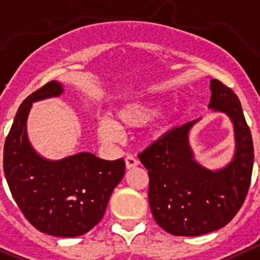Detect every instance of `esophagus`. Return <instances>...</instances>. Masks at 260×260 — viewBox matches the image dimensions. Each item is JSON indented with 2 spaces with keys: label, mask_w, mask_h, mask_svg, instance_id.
Returning <instances> with one entry per match:
<instances>
[{
  "label": "esophagus",
  "mask_w": 260,
  "mask_h": 260,
  "mask_svg": "<svg viewBox=\"0 0 260 260\" xmlns=\"http://www.w3.org/2000/svg\"><path fill=\"white\" fill-rule=\"evenodd\" d=\"M125 163H126V169L127 170H132L134 169V167H137V166H139V160H138L135 157H133V155H127L125 159Z\"/></svg>",
  "instance_id": "1"
}]
</instances>
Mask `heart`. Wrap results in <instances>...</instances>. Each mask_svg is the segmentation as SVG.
Instances as JSON below:
<instances>
[{"mask_svg":"<svg viewBox=\"0 0 260 260\" xmlns=\"http://www.w3.org/2000/svg\"><path fill=\"white\" fill-rule=\"evenodd\" d=\"M160 110V103L153 100H135L122 103L111 113V122L103 121L97 125V135L100 139L111 142L116 138V128L139 127L147 123L157 116ZM170 125L167 122H160L153 126L150 130V137L153 139H159L167 133Z\"/></svg>","mask_w":260,"mask_h":260,"instance_id":"b5f03b06","label":"heart"}]
</instances>
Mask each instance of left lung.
<instances>
[{
    "label": "left lung",
    "mask_w": 260,
    "mask_h": 260,
    "mask_svg": "<svg viewBox=\"0 0 260 260\" xmlns=\"http://www.w3.org/2000/svg\"><path fill=\"white\" fill-rule=\"evenodd\" d=\"M208 108L229 116L234 126L235 153L218 170L195 159L190 121L163 135L139 154L149 175L150 211L155 222L175 236H199L226 226L243 206L254 163L251 133L234 91L211 80Z\"/></svg>",
    "instance_id": "8db88e82"
}]
</instances>
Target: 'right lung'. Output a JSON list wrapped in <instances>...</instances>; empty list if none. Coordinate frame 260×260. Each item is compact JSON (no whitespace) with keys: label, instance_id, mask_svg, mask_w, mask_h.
I'll list each match as a JSON object with an SVG mask.
<instances>
[{"label":"right lung","instance_id":"1","mask_svg":"<svg viewBox=\"0 0 260 260\" xmlns=\"http://www.w3.org/2000/svg\"><path fill=\"white\" fill-rule=\"evenodd\" d=\"M62 93V84L53 80L21 103L5 142L4 171L15 202L37 230L75 237L102 219L125 174V160H106L88 152L51 160L34 149L26 132L31 106Z\"/></svg>","mask_w":260,"mask_h":260}]
</instances>
